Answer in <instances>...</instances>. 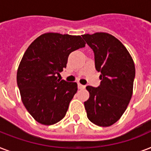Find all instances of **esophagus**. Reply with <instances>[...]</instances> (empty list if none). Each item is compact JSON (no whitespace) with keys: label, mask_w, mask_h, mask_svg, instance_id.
Here are the masks:
<instances>
[{"label":"esophagus","mask_w":151,"mask_h":151,"mask_svg":"<svg viewBox=\"0 0 151 151\" xmlns=\"http://www.w3.org/2000/svg\"><path fill=\"white\" fill-rule=\"evenodd\" d=\"M78 88H79V89H83V88H85V85H81V84H80V83H78Z\"/></svg>","instance_id":"esophagus-1"}]
</instances>
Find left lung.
<instances>
[{"label": "left lung", "mask_w": 151, "mask_h": 151, "mask_svg": "<svg viewBox=\"0 0 151 151\" xmlns=\"http://www.w3.org/2000/svg\"><path fill=\"white\" fill-rule=\"evenodd\" d=\"M94 52L95 66L100 72V85L87 86L89 99L85 108L91 122L108 127L121 118L132 96L136 69L133 59L121 41L107 33L84 34Z\"/></svg>", "instance_id": "obj_1"}]
</instances>
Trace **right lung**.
I'll return each instance as SVG.
<instances>
[{
  "mask_svg": "<svg viewBox=\"0 0 151 151\" xmlns=\"http://www.w3.org/2000/svg\"><path fill=\"white\" fill-rule=\"evenodd\" d=\"M81 36L46 33L32 42L20 62L17 85L22 103L37 122L54 124L66 114L78 84L58 79L69 55L84 48Z\"/></svg>",
  "mask_w": 151,
  "mask_h": 151,
  "instance_id": "right-lung-1",
  "label": "right lung"
}]
</instances>
